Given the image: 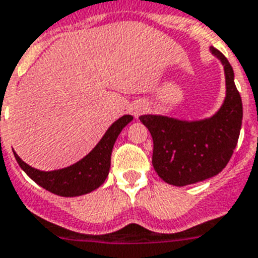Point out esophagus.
Returning a JSON list of instances; mask_svg holds the SVG:
<instances>
[{
  "label": "esophagus",
  "mask_w": 258,
  "mask_h": 258,
  "mask_svg": "<svg viewBox=\"0 0 258 258\" xmlns=\"http://www.w3.org/2000/svg\"><path fill=\"white\" fill-rule=\"evenodd\" d=\"M147 111V105L142 101H138V103H134L133 107H131V112L135 117H139L142 113H145Z\"/></svg>",
  "instance_id": "34e87169"
}]
</instances>
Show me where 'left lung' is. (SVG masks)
I'll list each match as a JSON object with an SVG mask.
<instances>
[{"label":"left lung","mask_w":258,"mask_h":258,"mask_svg":"<svg viewBox=\"0 0 258 258\" xmlns=\"http://www.w3.org/2000/svg\"><path fill=\"white\" fill-rule=\"evenodd\" d=\"M225 70L226 97L212 117L178 120L161 115H142L154 142L153 166L162 179L174 186H186L209 179L225 169L236 149L242 124V101L234 84V72L228 58L210 48Z\"/></svg>","instance_id":"8db88e82"}]
</instances>
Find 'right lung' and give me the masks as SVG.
Returning a JSON list of instances; mask_svg holds the SVG:
<instances>
[{
  "instance_id": "obj_1",
  "label": "right lung",
  "mask_w": 258,
  "mask_h": 258,
  "mask_svg": "<svg viewBox=\"0 0 258 258\" xmlns=\"http://www.w3.org/2000/svg\"><path fill=\"white\" fill-rule=\"evenodd\" d=\"M134 117L124 115L113 121L111 127L105 131L104 137L95 146V149L83 158L82 161L68 166L66 169L53 171H41L26 165L17 154L14 158L30 179H33L38 186L60 197H78L96 190L104 183L108 176L111 166V154L119 134Z\"/></svg>"
}]
</instances>
